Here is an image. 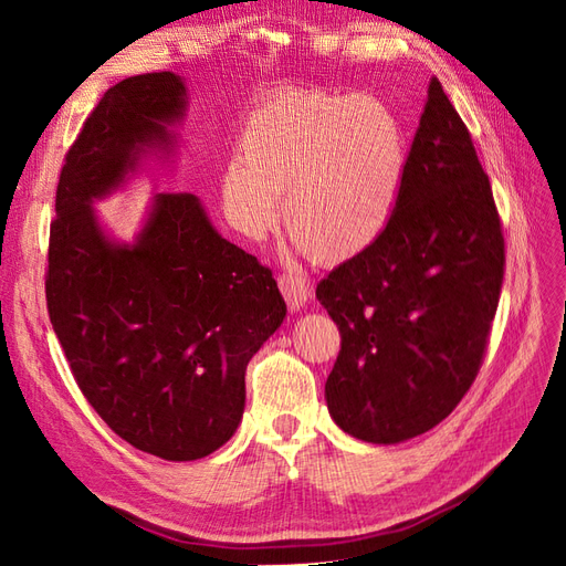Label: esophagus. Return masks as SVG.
<instances>
[{"mask_svg": "<svg viewBox=\"0 0 566 566\" xmlns=\"http://www.w3.org/2000/svg\"><path fill=\"white\" fill-rule=\"evenodd\" d=\"M279 287L290 312H300L306 300H310V285H306L302 276H295V273H283V276H279Z\"/></svg>", "mask_w": 566, "mask_h": 566, "instance_id": "esophagus-1", "label": "esophagus"}]
</instances>
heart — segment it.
<instances>
[{"mask_svg": "<svg viewBox=\"0 0 566 566\" xmlns=\"http://www.w3.org/2000/svg\"><path fill=\"white\" fill-rule=\"evenodd\" d=\"M408 172L399 113L378 96L290 90L269 96L221 175L235 231L262 241L279 224L316 262L368 252L391 227Z\"/></svg>", "mask_w": 566, "mask_h": 566, "instance_id": "1", "label": "heart"}]
</instances>
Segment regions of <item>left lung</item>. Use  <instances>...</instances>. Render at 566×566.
Here are the masks:
<instances>
[{
	"label": "left lung",
	"instance_id": "1",
	"mask_svg": "<svg viewBox=\"0 0 566 566\" xmlns=\"http://www.w3.org/2000/svg\"><path fill=\"white\" fill-rule=\"evenodd\" d=\"M503 264L489 177L432 77L391 227L316 285L342 337L325 382L342 432L389 447L451 413L482 364Z\"/></svg>",
	"mask_w": 566,
	"mask_h": 566
}]
</instances>
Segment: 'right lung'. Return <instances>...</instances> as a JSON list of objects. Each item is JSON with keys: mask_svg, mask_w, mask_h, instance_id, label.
I'll list each match as a JSON object with an SVG mask.
<instances>
[{"mask_svg": "<svg viewBox=\"0 0 566 566\" xmlns=\"http://www.w3.org/2000/svg\"><path fill=\"white\" fill-rule=\"evenodd\" d=\"M175 73L117 82L67 150L49 238L46 306L84 397L134 449L186 462L235 434L245 368L281 328L271 271L217 231L193 193H156L132 241L94 202L181 148Z\"/></svg>", "mask_w": 566, "mask_h": 566, "instance_id": "obj_1", "label": "right lung"}]
</instances>
